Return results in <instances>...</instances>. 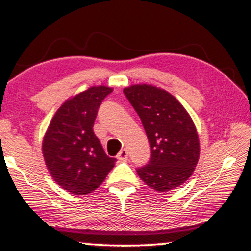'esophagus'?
I'll list each match as a JSON object with an SVG mask.
<instances>
[{
	"instance_id": "1",
	"label": "esophagus",
	"mask_w": 251,
	"mask_h": 251,
	"mask_svg": "<svg viewBox=\"0 0 251 251\" xmlns=\"http://www.w3.org/2000/svg\"><path fill=\"white\" fill-rule=\"evenodd\" d=\"M117 158H118V161H120V162L126 161V159L128 158L127 150H126V149H121V150L119 151V153L117 155Z\"/></svg>"
}]
</instances>
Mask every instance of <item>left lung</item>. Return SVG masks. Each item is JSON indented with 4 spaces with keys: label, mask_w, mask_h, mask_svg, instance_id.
Listing matches in <instances>:
<instances>
[{
    "label": "left lung",
    "mask_w": 251,
    "mask_h": 251,
    "mask_svg": "<svg viewBox=\"0 0 251 251\" xmlns=\"http://www.w3.org/2000/svg\"><path fill=\"white\" fill-rule=\"evenodd\" d=\"M144 126L151 148L149 164L137 169L156 192H169L191 177L200 157L195 124L180 101L152 84L124 88Z\"/></svg>",
    "instance_id": "left-lung-1"
}]
</instances>
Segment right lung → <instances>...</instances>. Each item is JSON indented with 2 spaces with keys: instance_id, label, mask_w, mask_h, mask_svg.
<instances>
[{
  "instance_id": "right-lung-1",
  "label": "right lung",
  "mask_w": 251,
  "mask_h": 251,
  "mask_svg": "<svg viewBox=\"0 0 251 251\" xmlns=\"http://www.w3.org/2000/svg\"><path fill=\"white\" fill-rule=\"evenodd\" d=\"M113 88L93 85L69 98L54 113L43 138L44 161L54 182L76 195L94 192L117 159L104 152L93 126Z\"/></svg>"
}]
</instances>
